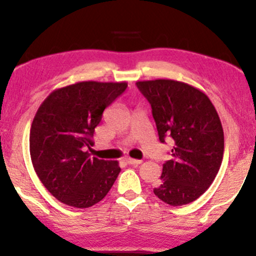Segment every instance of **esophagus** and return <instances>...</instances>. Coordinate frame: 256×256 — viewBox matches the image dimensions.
<instances>
[{"mask_svg":"<svg viewBox=\"0 0 256 256\" xmlns=\"http://www.w3.org/2000/svg\"><path fill=\"white\" fill-rule=\"evenodd\" d=\"M126 162H128V164H131V165H138V164H141L142 160L132 159V158H126Z\"/></svg>","mask_w":256,"mask_h":256,"instance_id":"34e87169","label":"esophagus"}]
</instances>
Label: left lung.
Wrapping results in <instances>:
<instances>
[{
	"mask_svg": "<svg viewBox=\"0 0 256 256\" xmlns=\"http://www.w3.org/2000/svg\"><path fill=\"white\" fill-rule=\"evenodd\" d=\"M152 106L160 142L170 137L172 159L162 164L154 194L172 206L194 202L210 187L224 156V130L206 94L175 80L138 81Z\"/></svg>",
	"mask_w": 256,
	"mask_h": 256,
	"instance_id": "left-lung-1",
	"label": "left lung"
}]
</instances>
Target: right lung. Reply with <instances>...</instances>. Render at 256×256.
I'll return each instance as SVG.
<instances>
[{
    "label": "right lung",
    "instance_id": "obj_1",
    "mask_svg": "<svg viewBox=\"0 0 256 256\" xmlns=\"http://www.w3.org/2000/svg\"><path fill=\"white\" fill-rule=\"evenodd\" d=\"M126 82L82 81L56 90L38 108L30 128V156L53 196L74 208L102 200L120 172L115 160L91 158L94 128Z\"/></svg>",
    "mask_w": 256,
    "mask_h": 256
}]
</instances>
